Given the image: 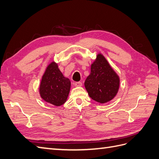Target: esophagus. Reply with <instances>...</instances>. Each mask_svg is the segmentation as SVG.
I'll use <instances>...</instances> for the list:
<instances>
[{"label":"esophagus","instance_id":"1","mask_svg":"<svg viewBox=\"0 0 159 159\" xmlns=\"http://www.w3.org/2000/svg\"><path fill=\"white\" fill-rule=\"evenodd\" d=\"M74 85H75V87H80V86H82V83L80 82H75L74 84Z\"/></svg>","mask_w":159,"mask_h":159}]
</instances>
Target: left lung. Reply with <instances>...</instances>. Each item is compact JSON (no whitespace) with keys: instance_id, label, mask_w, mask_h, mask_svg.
Wrapping results in <instances>:
<instances>
[{"instance_id":"8db88e82","label":"left lung","mask_w":159,"mask_h":159,"mask_svg":"<svg viewBox=\"0 0 159 159\" xmlns=\"http://www.w3.org/2000/svg\"><path fill=\"white\" fill-rule=\"evenodd\" d=\"M119 86V76L102 54L98 53L84 82L89 96L97 102L106 103L115 97Z\"/></svg>"}]
</instances>
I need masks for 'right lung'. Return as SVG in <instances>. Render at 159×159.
<instances>
[{"mask_svg":"<svg viewBox=\"0 0 159 159\" xmlns=\"http://www.w3.org/2000/svg\"><path fill=\"white\" fill-rule=\"evenodd\" d=\"M70 89L71 81L63 75L56 62H50L42 76L40 97L46 102L60 107L67 101Z\"/></svg>","mask_w":159,"mask_h":159,"instance_id":"right-lung-1","label":"right lung"}]
</instances>
